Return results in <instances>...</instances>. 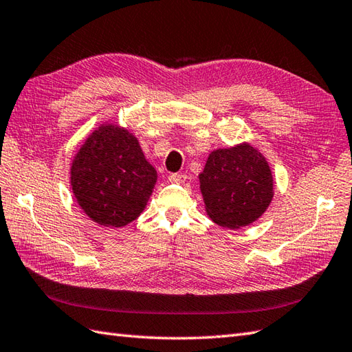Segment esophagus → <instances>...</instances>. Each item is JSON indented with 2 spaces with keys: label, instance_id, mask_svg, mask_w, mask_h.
I'll use <instances>...</instances> for the list:
<instances>
[{
  "label": "esophagus",
  "instance_id": "34e87169",
  "mask_svg": "<svg viewBox=\"0 0 352 352\" xmlns=\"http://www.w3.org/2000/svg\"><path fill=\"white\" fill-rule=\"evenodd\" d=\"M185 179H186L185 175H179V173H171L168 176V181L173 184H182V182H185Z\"/></svg>",
  "mask_w": 352,
  "mask_h": 352
}]
</instances>
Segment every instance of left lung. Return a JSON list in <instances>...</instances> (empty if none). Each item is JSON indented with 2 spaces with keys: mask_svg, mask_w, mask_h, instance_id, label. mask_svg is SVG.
<instances>
[{
  "mask_svg": "<svg viewBox=\"0 0 352 352\" xmlns=\"http://www.w3.org/2000/svg\"><path fill=\"white\" fill-rule=\"evenodd\" d=\"M199 181L208 217L228 229L254 223L274 197L270 164L247 142L210 152Z\"/></svg>",
  "mask_w": 352,
  "mask_h": 352,
  "instance_id": "left-lung-1",
  "label": "left lung"
}]
</instances>
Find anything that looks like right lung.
<instances>
[{
    "instance_id": "add662e5",
    "label": "right lung",
    "mask_w": 352,
    "mask_h": 352,
    "mask_svg": "<svg viewBox=\"0 0 352 352\" xmlns=\"http://www.w3.org/2000/svg\"><path fill=\"white\" fill-rule=\"evenodd\" d=\"M156 179L137 137L117 122L99 124L70 164V186L78 206L105 228H123L137 220Z\"/></svg>"
}]
</instances>
